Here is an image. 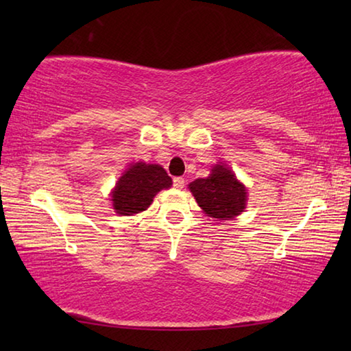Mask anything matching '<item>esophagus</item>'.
I'll return each mask as SVG.
<instances>
[{"label": "esophagus", "mask_w": 351, "mask_h": 351, "mask_svg": "<svg viewBox=\"0 0 351 351\" xmlns=\"http://www.w3.org/2000/svg\"><path fill=\"white\" fill-rule=\"evenodd\" d=\"M184 184H186V180H184V178H181V176L173 178V186H175L176 189H182Z\"/></svg>", "instance_id": "34e87169"}]
</instances>
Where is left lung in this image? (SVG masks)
<instances>
[{
    "label": "left lung",
    "instance_id": "8db88e82",
    "mask_svg": "<svg viewBox=\"0 0 351 351\" xmlns=\"http://www.w3.org/2000/svg\"><path fill=\"white\" fill-rule=\"evenodd\" d=\"M189 189L207 217L230 219L246 209V187L224 164H217L207 178L190 182Z\"/></svg>",
    "mask_w": 351,
    "mask_h": 351
}]
</instances>
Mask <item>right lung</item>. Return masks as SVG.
<instances>
[{
	"mask_svg": "<svg viewBox=\"0 0 351 351\" xmlns=\"http://www.w3.org/2000/svg\"><path fill=\"white\" fill-rule=\"evenodd\" d=\"M170 186L171 178L161 165L145 162L130 164L111 192L112 209L119 215H136L147 210L156 193Z\"/></svg>",
	"mask_w": 351,
	"mask_h": 351,
	"instance_id": "1",
	"label": "right lung"
}]
</instances>
